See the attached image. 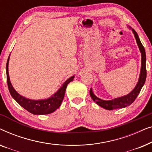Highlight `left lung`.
<instances>
[{
    "instance_id": "obj_1",
    "label": "left lung",
    "mask_w": 152,
    "mask_h": 152,
    "mask_svg": "<svg viewBox=\"0 0 152 152\" xmlns=\"http://www.w3.org/2000/svg\"><path fill=\"white\" fill-rule=\"evenodd\" d=\"M129 28L134 33L135 39L136 40L137 45H138V48L140 50L141 53V68H140V76L137 84L135 86V88L131 91L127 95H124V96L116 97L113 99H110V100H104L99 97H97L93 92L92 88L90 90V95L93 100L99 105V107L104 108V109L107 110H113L115 109H120V108H124L127 106L134 102V101L138 96L139 93L140 92L141 88L144 86L145 80H146L147 76V71H146V54H145V50L143 47V45L140 42V39L138 34H137L136 31L134 29H132L131 27L128 26Z\"/></svg>"
}]
</instances>
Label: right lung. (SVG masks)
Returning a JSON list of instances; mask_svg holds the SVG:
<instances>
[{
	"label": "right lung",
	"mask_w": 152,
	"mask_h": 152,
	"mask_svg": "<svg viewBox=\"0 0 152 152\" xmlns=\"http://www.w3.org/2000/svg\"><path fill=\"white\" fill-rule=\"evenodd\" d=\"M10 56L8 57L7 64H6V73H7V82L10 93L12 97L21 106L25 109L34 114V115H46L55 111L61 104L64 99L65 91L68 84L73 80L75 76L70 77L67 80L65 81L62 86L60 87L57 92L47 99H31L26 98L18 92H16L14 87L12 86L10 82L8 71V66H9Z\"/></svg>",
	"instance_id": "right-lung-1"
}]
</instances>
